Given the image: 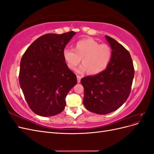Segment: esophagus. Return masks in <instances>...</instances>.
Masks as SVG:
<instances>
[{
  "mask_svg": "<svg viewBox=\"0 0 154 154\" xmlns=\"http://www.w3.org/2000/svg\"><path fill=\"white\" fill-rule=\"evenodd\" d=\"M81 78L82 77L80 76H77V82L78 83H80V80H81Z\"/></svg>",
  "mask_w": 154,
  "mask_h": 154,
  "instance_id": "1",
  "label": "esophagus"
}]
</instances>
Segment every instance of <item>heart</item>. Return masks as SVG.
<instances>
[{
  "instance_id": "obj_1",
  "label": "heart",
  "mask_w": 154,
  "mask_h": 154,
  "mask_svg": "<svg viewBox=\"0 0 154 154\" xmlns=\"http://www.w3.org/2000/svg\"><path fill=\"white\" fill-rule=\"evenodd\" d=\"M63 57L67 67L71 70L76 69L82 59V64L76 69V72L87 71L88 74L94 75L103 71L108 66L112 50L106 44H100L92 38H85L77 42L74 50L65 49Z\"/></svg>"
}]
</instances>
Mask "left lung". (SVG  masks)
Here are the masks:
<instances>
[{
    "instance_id": "left-lung-1",
    "label": "left lung",
    "mask_w": 154,
    "mask_h": 154,
    "mask_svg": "<svg viewBox=\"0 0 154 154\" xmlns=\"http://www.w3.org/2000/svg\"><path fill=\"white\" fill-rule=\"evenodd\" d=\"M112 49L108 66L101 72L82 78L83 105L93 113L107 114L118 109L131 91L134 69L128 51L114 38L105 36Z\"/></svg>"
}]
</instances>
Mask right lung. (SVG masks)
I'll use <instances>...</instances> for the list:
<instances>
[{"label":"right lung","mask_w":154,"mask_h":154,"mask_svg":"<svg viewBox=\"0 0 154 154\" xmlns=\"http://www.w3.org/2000/svg\"><path fill=\"white\" fill-rule=\"evenodd\" d=\"M76 34L71 31L41 36L22 56L20 85L27 104L37 115L49 117L62 112L67 94L76 85V76L63 57L66 45Z\"/></svg>","instance_id":"right-lung-1"}]
</instances>
